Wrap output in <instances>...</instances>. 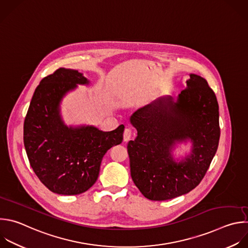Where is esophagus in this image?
<instances>
[{"mask_svg":"<svg viewBox=\"0 0 248 248\" xmlns=\"http://www.w3.org/2000/svg\"><path fill=\"white\" fill-rule=\"evenodd\" d=\"M131 135H132L131 129H130V128H125V129H124V142L129 141L130 138H131Z\"/></svg>","mask_w":248,"mask_h":248,"instance_id":"esophagus-1","label":"esophagus"}]
</instances>
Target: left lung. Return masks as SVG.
<instances>
[{
	"label": "left lung",
	"mask_w": 248,
	"mask_h": 248,
	"mask_svg": "<svg viewBox=\"0 0 248 248\" xmlns=\"http://www.w3.org/2000/svg\"><path fill=\"white\" fill-rule=\"evenodd\" d=\"M129 120L137 130L127 144L130 175L145 198L171 200L201 183L220 138L219 106L205 78L190 74L176 99L158 97ZM188 140L190 153L176 160L173 151Z\"/></svg>",
	"instance_id": "8db88e82"
}]
</instances>
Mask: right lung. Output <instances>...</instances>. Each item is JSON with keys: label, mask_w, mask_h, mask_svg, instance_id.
<instances>
[{"label": "right lung", "mask_w": 248, "mask_h": 248, "mask_svg": "<svg viewBox=\"0 0 248 248\" xmlns=\"http://www.w3.org/2000/svg\"><path fill=\"white\" fill-rule=\"evenodd\" d=\"M90 80L73 69L59 68L37 87L24 121L23 140L31 167L52 193L88 191L97 180L106 152L123 141L121 124L102 131L93 125H67L60 114L63 97Z\"/></svg>", "instance_id": "1"}]
</instances>
